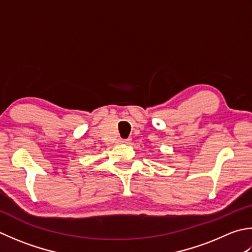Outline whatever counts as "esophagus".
Segmentation results:
<instances>
[{"label":"esophagus","mask_w":252,"mask_h":252,"mask_svg":"<svg viewBox=\"0 0 252 252\" xmlns=\"http://www.w3.org/2000/svg\"><path fill=\"white\" fill-rule=\"evenodd\" d=\"M131 142V139H126V140H120V143L121 144H129V143Z\"/></svg>","instance_id":"34e87169"}]
</instances>
